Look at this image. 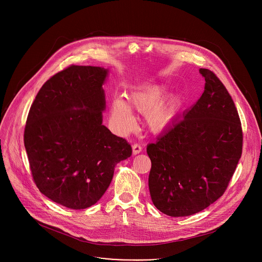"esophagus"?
<instances>
[{
    "instance_id": "1",
    "label": "esophagus",
    "mask_w": 262,
    "mask_h": 262,
    "mask_svg": "<svg viewBox=\"0 0 262 262\" xmlns=\"http://www.w3.org/2000/svg\"><path fill=\"white\" fill-rule=\"evenodd\" d=\"M142 151V147L139 144H134L133 145V155L137 156Z\"/></svg>"
}]
</instances>
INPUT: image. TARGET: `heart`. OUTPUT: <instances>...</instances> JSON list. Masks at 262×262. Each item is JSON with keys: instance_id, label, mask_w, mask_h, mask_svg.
Returning a JSON list of instances; mask_svg holds the SVG:
<instances>
[{"instance_id": "b5f03b06", "label": "heart", "mask_w": 262, "mask_h": 262, "mask_svg": "<svg viewBox=\"0 0 262 262\" xmlns=\"http://www.w3.org/2000/svg\"><path fill=\"white\" fill-rule=\"evenodd\" d=\"M165 91L160 86H152L129 95L130 105L140 114L146 116V122L151 130L160 133L167 129L176 119L180 110V99L170 96L164 99ZM111 116L120 133L129 132L135 127L136 119L128 104L122 98L112 101Z\"/></svg>"}]
</instances>
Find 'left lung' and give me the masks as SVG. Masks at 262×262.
Returning a JSON list of instances; mask_svg holds the SVG:
<instances>
[{"mask_svg": "<svg viewBox=\"0 0 262 262\" xmlns=\"http://www.w3.org/2000/svg\"><path fill=\"white\" fill-rule=\"evenodd\" d=\"M198 101L148 144L151 161L148 185L155 206L170 216L195 214L227 189L243 150L235 104L209 69Z\"/></svg>", "mask_w": 262, "mask_h": 262, "instance_id": "1", "label": "left lung"}]
</instances>
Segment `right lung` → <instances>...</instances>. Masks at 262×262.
I'll use <instances>...</instances> for the list:
<instances>
[{"label": "right lung", "mask_w": 262, "mask_h": 262, "mask_svg": "<svg viewBox=\"0 0 262 262\" xmlns=\"http://www.w3.org/2000/svg\"><path fill=\"white\" fill-rule=\"evenodd\" d=\"M107 76L108 68L72 65L46 82L29 112L24 141L33 179L67 208L94 205L132 156L126 140L102 124Z\"/></svg>", "instance_id": "add662e5"}]
</instances>
